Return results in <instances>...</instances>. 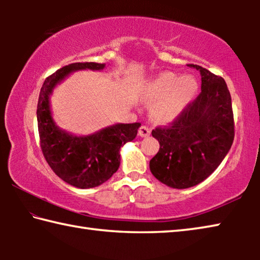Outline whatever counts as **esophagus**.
<instances>
[{
  "label": "esophagus",
  "mask_w": 260,
  "mask_h": 260,
  "mask_svg": "<svg viewBox=\"0 0 260 260\" xmlns=\"http://www.w3.org/2000/svg\"><path fill=\"white\" fill-rule=\"evenodd\" d=\"M150 133H151V129L147 126H141L139 128V135L141 138H147V136L150 135Z\"/></svg>",
  "instance_id": "obj_1"
}]
</instances>
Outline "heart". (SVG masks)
Listing matches in <instances>:
<instances>
[{"label":"heart","mask_w":260,"mask_h":260,"mask_svg":"<svg viewBox=\"0 0 260 260\" xmlns=\"http://www.w3.org/2000/svg\"><path fill=\"white\" fill-rule=\"evenodd\" d=\"M199 90V83L192 77L162 72L144 87L142 99L151 105L152 119L159 124H169L181 116Z\"/></svg>","instance_id":"b5f03b06"}]
</instances>
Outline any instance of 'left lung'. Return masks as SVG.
Wrapping results in <instances>:
<instances>
[{
	"mask_svg": "<svg viewBox=\"0 0 260 260\" xmlns=\"http://www.w3.org/2000/svg\"><path fill=\"white\" fill-rule=\"evenodd\" d=\"M201 94L178 119L151 132L159 151L150 160L153 177L166 186L186 189L214 172L234 141L232 98L225 80L200 65Z\"/></svg>",
	"mask_w": 260,
	"mask_h": 260,
	"instance_id": "left-lung-1",
	"label": "left lung"
}]
</instances>
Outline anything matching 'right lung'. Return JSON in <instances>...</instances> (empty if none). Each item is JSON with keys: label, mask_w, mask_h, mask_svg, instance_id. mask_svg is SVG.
<instances>
[{"label": "right lung", "mask_w": 260, "mask_h": 260, "mask_svg": "<svg viewBox=\"0 0 260 260\" xmlns=\"http://www.w3.org/2000/svg\"><path fill=\"white\" fill-rule=\"evenodd\" d=\"M104 68L105 64L93 61L70 64L48 77L39 95L37 117L43 156L63 181L81 189L98 187L117 172L120 148L135 139L141 124H114L90 135H72L55 124L49 99L56 85L70 73Z\"/></svg>", "instance_id": "obj_1"}]
</instances>
